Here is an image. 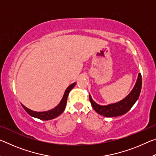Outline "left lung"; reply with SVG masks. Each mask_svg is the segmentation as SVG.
<instances>
[{
  "label": "left lung",
  "instance_id": "8db88e82",
  "mask_svg": "<svg viewBox=\"0 0 156 156\" xmlns=\"http://www.w3.org/2000/svg\"><path fill=\"white\" fill-rule=\"evenodd\" d=\"M141 88L142 76L140 73H139L133 89L125 98L120 101L107 105H100L94 101L90 94H89V100L91 102L92 107L98 114L108 118L117 117V116L125 114L131 109V108L133 106V105L138 99Z\"/></svg>",
  "mask_w": 156,
  "mask_h": 156
}]
</instances>
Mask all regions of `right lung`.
I'll list each match as a JSON object with an SVG mask.
<instances>
[{"mask_svg":"<svg viewBox=\"0 0 156 156\" xmlns=\"http://www.w3.org/2000/svg\"><path fill=\"white\" fill-rule=\"evenodd\" d=\"M76 84V83H72L68 87L65 91V94L63 95V97L62 100H60V103L56 107H54V109H52L45 111V112H35V111H32L28 109L27 107L24 106L23 104H21V105H22L23 109L25 110V112H27L29 115L32 116V117L38 118V119L42 120H48L54 119V118H56L58 116H59L65 111L66 105H67L68 95L69 94L70 91L74 87Z\"/></svg>","mask_w":156,"mask_h":156,"instance_id":"right-lung-1","label":"right lung"}]
</instances>
